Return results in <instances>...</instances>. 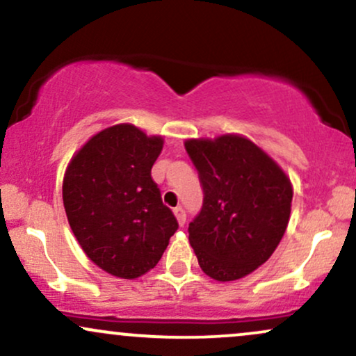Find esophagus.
Segmentation results:
<instances>
[{
    "mask_svg": "<svg viewBox=\"0 0 356 356\" xmlns=\"http://www.w3.org/2000/svg\"><path fill=\"white\" fill-rule=\"evenodd\" d=\"M174 214H175V219H177L179 226H184V224H186V211L179 206L174 209Z\"/></svg>",
    "mask_w": 356,
    "mask_h": 356,
    "instance_id": "34e87169",
    "label": "esophagus"
}]
</instances>
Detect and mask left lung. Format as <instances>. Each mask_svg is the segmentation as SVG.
<instances>
[{"instance_id":"1","label":"left lung","mask_w":356,"mask_h":356,"mask_svg":"<svg viewBox=\"0 0 356 356\" xmlns=\"http://www.w3.org/2000/svg\"><path fill=\"white\" fill-rule=\"evenodd\" d=\"M204 204L189 224L199 266L216 281L248 276L271 257L289 222L293 186L286 172L248 137L187 138Z\"/></svg>"}]
</instances>
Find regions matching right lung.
<instances>
[{
	"instance_id": "add662e5",
	"label": "right lung",
	"mask_w": 356,
	"mask_h": 356,
	"mask_svg": "<svg viewBox=\"0 0 356 356\" xmlns=\"http://www.w3.org/2000/svg\"><path fill=\"white\" fill-rule=\"evenodd\" d=\"M164 138L132 124L100 130L72 157L63 206L73 234L108 275L136 280L159 263L179 224L150 170Z\"/></svg>"
}]
</instances>
